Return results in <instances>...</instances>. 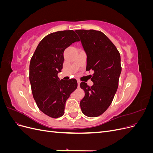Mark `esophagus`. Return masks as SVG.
<instances>
[{
	"label": "esophagus",
	"instance_id": "obj_1",
	"mask_svg": "<svg viewBox=\"0 0 153 153\" xmlns=\"http://www.w3.org/2000/svg\"><path fill=\"white\" fill-rule=\"evenodd\" d=\"M80 81L78 80V87H80Z\"/></svg>",
	"mask_w": 153,
	"mask_h": 153
}]
</instances>
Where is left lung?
I'll use <instances>...</instances> for the list:
<instances>
[{
    "label": "left lung",
    "mask_w": 153,
    "mask_h": 153,
    "mask_svg": "<svg viewBox=\"0 0 153 153\" xmlns=\"http://www.w3.org/2000/svg\"><path fill=\"white\" fill-rule=\"evenodd\" d=\"M87 54L86 71H94L89 87L82 82L85 96L80 101L82 113L94 117L103 114L112 103L121 73V55L117 48L102 32L76 30Z\"/></svg>",
    "instance_id": "1"
}]
</instances>
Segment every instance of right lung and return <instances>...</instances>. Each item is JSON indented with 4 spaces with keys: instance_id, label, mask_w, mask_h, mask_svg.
Masks as SVG:
<instances>
[{
    "instance_id": "add662e5",
    "label": "right lung",
    "mask_w": 153,
    "mask_h": 153,
    "mask_svg": "<svg viewBox=\"0 0 153 153\" xmlns=\"http://www.w3.org/2000/svg\"><path fill=\"white\" fill-rule=\"evenodd\" d=\"M78 36L72 30L51 33L40 41L30 59L29 80L32 95L39 109L58 118L64 114L66 100L78 86L77 81L59 80L64 62V51Z\"/></svg>"
}]
</instances>
